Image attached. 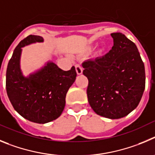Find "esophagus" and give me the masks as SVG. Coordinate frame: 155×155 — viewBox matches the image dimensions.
<instances>
[{
    "mask_svg": "<svg viewBox=\"0 0 155 155\" xmlns=\"http://www.w3.org/2000/svg\"><path fill=\"white\" fill-rule=\"evenodd\" d=\"M76 70L78 75H81L83 73V68L79 64H76Z\"/></svg>",
    "mask_w": 155,
    "mask_h": 155,
    "instance_id": "1",
    "label": "esophagus"
}]
</instances>
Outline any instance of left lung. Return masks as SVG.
I'll use <instances>...</instances> for the list:
<instances>
[{
  "mask_svg": "<svg viewBox=\"0 0 155 155\" xmlns=\"http://www.w3.org/2000/svg\"><path fill=\"white\" fill-rule=\"evenodd\" d=\"M108 53L83 62L89 80L88 101L98 115L119 119L133 111L145 88V70L136 45L122 33L111 34Z\"/></svg>",
  "mask_w": 155,
  "mask_h": 155,
  "instance_id": "obj_1",
  "label": "left lung"
}]
</instances>
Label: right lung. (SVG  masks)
<instances>
[{"label":"right lung","instance_id":"obj_1","mask_svg":"<svg viewBox=\"0 0 155 155\" xmlns=\"http://www.w3.org/2000/svg\"><path fill=\"white\" fill-rule=\"evenodd\" d=\"M43 41L42 37L32 35L21 41L6 72L7 93L14 109L25 119L37 124L51 122L62 114L66 93L77 75L74 66L63 71L48 61L36 72L24 76L20 65L21 48Z\"/></svg>","mask_w":155,"mask_h":155}]
</instances>
